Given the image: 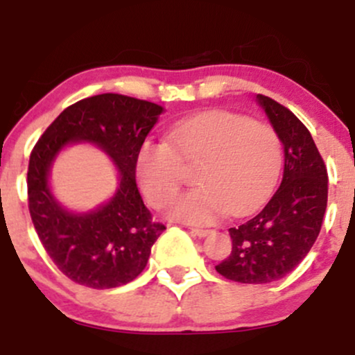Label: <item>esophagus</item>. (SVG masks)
Here are the masks:
<instances>
[{
    "label": "esophagus",
    "instance_id": "obj_1",
    "mask_svg": "<svg viewBox=\"0 0 355 355\" xmlns=\"http://www.w3.org/2000/svg\"><path fill=\"white\" fill-rule=\"evenodd\" d=\"M190 232H191V234H193V235H197V237H207V235H209L211 230H205V229H191Z\"/></svg>",
    "mask_w": 355,
    "mask_h": 355
}]
</instances>
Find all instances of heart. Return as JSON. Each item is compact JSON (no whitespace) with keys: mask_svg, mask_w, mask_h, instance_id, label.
Returning a JSON list of instances; mask_svg holds the SVG:
<instances>
[{"mask_svg":"<svg viewBox=\"0 0 355 355\" xmlns=\"http://www.w3.org/2000/svg\"><path fill=\"white\" fill-rule=\"evenodd\" d=\"M183 165H198L200 185L170 205L175 220L195 225L220 215L259 209L274 191L282 166V144L270 125L232 112H207L175 123L166 141L145 140L135 158L138 185L155 209L180 189Z\"/></svg>","mask_w":355,"mask_h":355,"instance_id":"1","label":"heart"}]
</instances>
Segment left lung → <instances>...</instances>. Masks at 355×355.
<instances>
[{"mask_svg": "<svg viewBox=\"0 0 355 355\" xmlns=\"http://www.w3.org/2000/svg\"><path fill=\"white\" fill-rule=\"evenodd\" d=\"M284 145L282 183L262 210L229 229L232 252L215 270L240 284H268L291 274L309 254L327 209V168L302 121L257 95Z\"/></svg>", "mask_w": 355, "mask_h": 355, "instance_id": "left-lung-1", "label": "left lung"}]
</instances>
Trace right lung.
Masks as SVG:
<instances>
[{"label":"right lung","instance_id":"1","mask_svg":"<svg viewBox=\"0 0 355 355\" xmlns=\"http://www.w3.org/2000/svg\"><path fill=\"white\" fill-rule=\"evenodd\" d=\"M162 112L152 101L103 93L64 108L36 141L28 165V209L46 254L75 284L113 288L132 282L165 230L152 220L135 180L137 152ZM80 141L100 146L121 177L116 195L88 214L63 209L47 185L55 155Z\"/></svg>","mask_w":355,"mask_h":355}]
</instances>
